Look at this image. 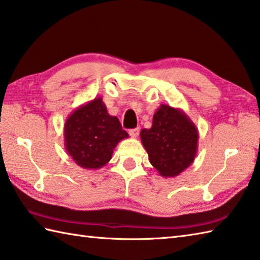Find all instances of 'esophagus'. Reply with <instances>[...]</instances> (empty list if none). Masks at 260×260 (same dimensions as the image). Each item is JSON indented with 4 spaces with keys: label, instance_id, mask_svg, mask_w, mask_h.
I'll list each match as a JSON object with an SVG mask.
<instances>
[{
    "label": "esophagus",
    "instance_id": "obj_1",
    "mask_svg": "<svg viewBox=\"0 0 260 260\" xmlns=\"http://www.w3.org/2000/svg\"><path fill=\"white\" fill-rule=\"evenodd\" d=\"M128 133H129V135H131L132 137H137V136H139V134H140V128H139V127H137V128L131 129V131L128 132Z\"/></svg>",
    "mask_w": 260,
    "mask_h": 260
}]
</instances>
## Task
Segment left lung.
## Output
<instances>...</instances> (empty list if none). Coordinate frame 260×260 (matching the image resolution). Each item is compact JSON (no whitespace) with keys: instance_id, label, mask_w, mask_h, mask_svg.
<instances>
[{"instance_id":"1","label":"left lung","mask_w":260,"mask_h":260,"mask_svg":"<svg viewBox=\"0 0 260 260\" xmlns=\"http://www.w3.org/2000/svg\"><path fill=\"white\" fill-rule=\"evenodd\" d=\"M142 144L149 160L165 178L176 177L195 160L198 131L184 111L161 105L153 115L150 129H142Z\"/></svg>"}]
</instances>
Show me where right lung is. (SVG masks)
Wrapping results in <instances>:
<instances>
[{"label": "right lung", "instance_id": "right-lung-1", "mask_svg": "<svg viewBox=\"0 0 260 260\" xmlns=\"http://www.w3.org/2000/svg\"><path fill=\"white\" fill-rule=\"evenodd\" d=\"M127 137L119 119L108 114L100 96L73 110L64 125L66 152L76 165L88 170L108 164L116 145Z\"/></svg>", "mask_w": 260, "mask_h": 260}]
</instances>
